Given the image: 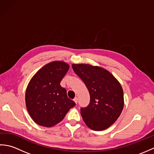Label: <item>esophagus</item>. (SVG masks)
<instances>
[{"instance_id":"obj_1","label":"esophagus","mask_w":154,"mask_h":154,"mask_svg":"<svg viewBox=\"0 0 154 154\" xmlns=\"http://www.w3.org/2000/svg\"><path fill=\"white\" fill-rule=\"evenodd\" d=\"M73 100H74V102L77 104V102H78V99H77V97H75V99H73Z\"/></svg>"}]
</instances>
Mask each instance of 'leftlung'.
<instances>
[{
  "instance_id": "1",
  "label": "left lung",
  "mask_w": 154,
  "mask_h": 154,
  "mask_svg": "<svg viewBox=\"0 0 154 154\" xmlns=\"http://www.w3.org/2000/svg\"><path fill=\"white\" fill-rule=\"evenodd\" d=\"M72 68L90 94L89 104L81 109L83 121L91 130H106L116 122L123 110L122 86L112 73L103 67L79 63L72 64Z\"/></svg>"
}]
</instances>
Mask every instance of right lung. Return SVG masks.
Wrapping results in <instances>:
<instances>
[{
	"instance_id": "obj_1",
	"label": "right lung",
	"mask_w": 154,
	"mask_h": 154,
	"mask_svg": "<svg viewBox=\"0 0 154 154\" xmlns=\"http://www.w3.org/2000/svg\"><path fill=\"white\" fill-rule=\"evenodd\" d=\"M69 65L64 61L50 62L39 69L29 82L25 94L26 106L38 125L52 127L64 119L75 106L67 91L60 85Z\"/></svg>"
}]
</instances>
